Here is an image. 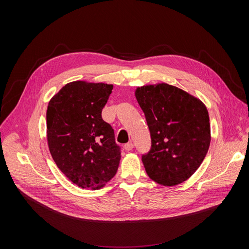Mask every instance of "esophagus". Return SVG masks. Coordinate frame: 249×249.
Listing matches in <instances>:
<instances>
[{"label":"esophagus","instance_id":"esophagus-1","mask_svg":"<svg viewBox=\"0 0 249 249\" xmlns=\"http://www.w3.org/2000/svg\"><path fill=\"white\" fill-rule=\"evenodd\" d=\"M133 148H134V144L132 143V142H130V143H127V144L124 145L125 151H131V150H133Z\"/></svg>","mask_w":249,"mask_h":249}]
</instances>
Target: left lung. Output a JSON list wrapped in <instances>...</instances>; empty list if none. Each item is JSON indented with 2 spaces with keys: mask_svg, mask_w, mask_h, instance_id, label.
<instances>
[{
  "mask_svg": "<svg viewBox=\"0 0 249 249\" xmlns=\"http://www.w3.org/2000/svg\"><path fill=\"white\" fill-rule=\"evenodd\" d=\"M135 95L151 133V150L142 156L149 177L164 186L182 183L199 168L209 150L211 129L205 104L164 83L138 88Z\"/></svg>",
  "mask_w": 249,
  "mask_h": 249,
  "instance_id": "obj_1",
  "label": "left lung"
}]
</instances>
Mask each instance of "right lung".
<instances>
[{"label": "right lung", "mask_w": 249, "mask_h": 249, "mask_svg": "<svg viewBox=\"0 0 249 249\" xmlns=\"http://www.w3.org/2000/svg\"><path fill=\"white\" fill-rule=\"evenodd\" d=\"M113 86L77 81L49 101L50 154L59 169L82 188L98 189L116 174L121 159L114 130L101 117Z\"/></svg>", "instance_id": "add662e5"}]
</instances>
